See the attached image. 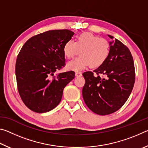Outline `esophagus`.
<instances>
[{"label": "esophagus", "mask_w": 148, "mask_h": 148, "mask_svg": "<svg viewBox=\"0 0 148 148\" xmlns=\"http://www.w3.org/2000/svg\"><path fill=\"white\" fill-rule=\"evenodd\" d=\"M75 75H76V77H80V76H82V74L80 72H76V74H75Z\"/></svg>", "instance_id": "esophagus-1"}]
</instances>
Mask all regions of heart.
Returning <instances> with one entry per match:
<instances>
[{"label": "heart", "instance_id": "1", "mask_svg": "<svg viewBox=\"0 0 148 148\" xmlns=\"http://www.w3.org/2000/svg\"><path fill=\"white\" fill-rule=\"evenodd\" d=\"M78 52L79 56L66 64L68 70L79 71L89 66L91 69L99 68L108 58L110 44L106 39L84 32L76 37L75 42L69 40L63 47V53L68 59L73 58Z\"/></svg>", "mask_w": 148, "mask_h": 148}]
</instances>
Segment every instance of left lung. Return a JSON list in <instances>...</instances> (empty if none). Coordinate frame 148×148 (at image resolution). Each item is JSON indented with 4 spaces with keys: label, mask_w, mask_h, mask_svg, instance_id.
<instances>
[{
    "label": "left lung",
    "mask_w": 148,
    "mask_h": 148,
    "mask_svg": "<svg viewBox=\"0 0 148 148\" xmlns=\"http://www.w3.org/2000/svg\"><path fill=\"white\" fill-rule=\"evenodd\" d=\"M106 62L93 72L87 71L82 95L87 106L94 113L105 116L121 108L131 95L135 81L133 59L125 45L114 36ZM95 75H94V74ZM103 75L104 78L99 76Z\"/></svg>",
    "instance_id": "obj_1"
}]
</instances>
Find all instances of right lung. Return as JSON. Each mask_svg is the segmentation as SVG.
I'll list each match as a JSON object with an SVG mask.
<instances>
[{
    "instance_id": "obj_1",
    "label": "right lung",
    "mask_w": 148,
    "mask_h": 148,
    "mask_svg": "<svg viewBox=\"0 0 148 148\" xmlns=\"http://www.w3.org/2000/svg\"><path fill=\"white\" fill-rule=\"evenodd\" d=\"M74 34L67 29L44 32L29 38L20 50L16 63L17 89L32 111L45 113L55 108L65 86L74 78L73 71L53 76L64 66V45Z\"/></svg>"
}]
</instances>
